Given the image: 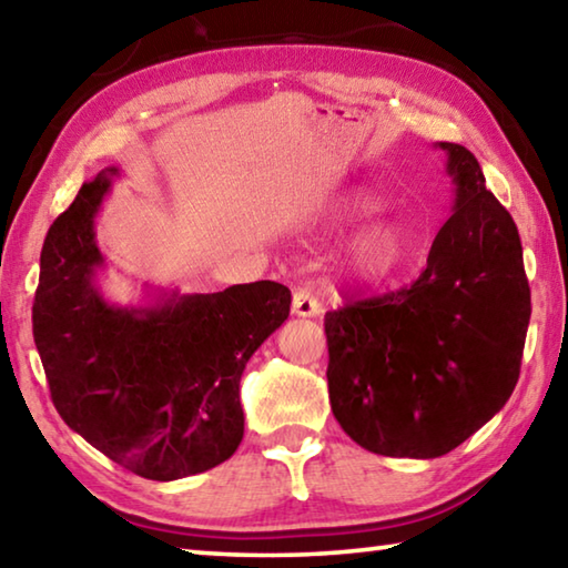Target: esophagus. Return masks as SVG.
Wrapping results in <instances>:
<instances>
[{"mask_svg":"<svg viewBox=\"0 0 568 568\" xmlns=\"http://www.w3.org/2000/svg\"><path fill=\"white\" fill-rule=\"evenodd\" d=\"M293 313L297 318H315V315H321L318 297L307 291V287H297L293 293Z\"/></svg>","mask_w":568,"mask_h":568,"instance_id":"obj_1","label":"esophagus"}]
</instances>
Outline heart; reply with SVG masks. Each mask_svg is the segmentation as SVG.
Instances as JSON below:
<instances>
[{"mask_svg": "<svg viewBox=\"0 0 568 568\" xmlns=\"http://www.w3.org/2000/svg\"><path fill=\"white\" fill-rule=\"evenodd\" d=\"M378 210V200L365 190H348L325 210L323 227H341ZM408 255V235L396 217H373L348 237L341 250V271L353 283L376 285L396 275Z\"/></svg>", "mask_w": 568, "mask_h": 568, "instance_id": "heart-1", "label": "heart"}]
</instances>
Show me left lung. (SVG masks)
<instances>
[{
    "instance_id": "left-lung-1",
    "label": "left lung",
    "mask_w": 568,
    "mask_h": 568,
    "mask_svg": "<svg viewBox=\"0 0 568 568\" xmlns=\"http://www.w3.org/2000/svg\"><path fill=\"white\" fill-rule=\"evenodd\" d=\"M446 152L454 213L418 281L325 315L328 396L355 444L381 456L438 458L511 398L531 318L514 217L478 160Z\"/></svg>"
}]
</instances>
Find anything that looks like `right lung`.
<instances>
[{
  "instance_id": "right-lung-1",
  "label": "right lung",
  "mask_w": 568,
  "mask_h": 568,
  "mask_svg": "<svg viewBox=\"0 0 568 568\" xmlns=\"http://www.w3.org/2000/svg\"><path fill=\"white\" fill-rule=\"evenodd\" d=\"M118 175L108 168L84 182L44 237L34 343L54 408L74 434L132 474L178 480L237 450L240 378L285 323L291 291L273 281L223 293L148 285L145 303H110L94 217Z\"/></svg>"
}]
</instances>
